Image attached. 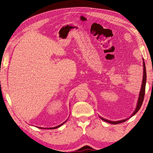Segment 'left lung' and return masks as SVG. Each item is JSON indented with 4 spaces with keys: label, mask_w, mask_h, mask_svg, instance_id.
I'll return each mask as SVG.
<instances>
[{
    "label": "left lung",
    "mask_w": 153,
    "mask_h": 153,
    "mask_svg": "<svg viewBox=\"0 0 153 153\" xmlns=\"http://www.w3.org/2000/svg\"><path fill=\"white\" fill-rule=\"evenodd\" d=\"M146 66H145V62H144V60H143V79L142 81V84H141V91L140 92V95H139V97H138V103H137V105H136V109L134 110V111L133 113V114L131 115V117H132L134 115H135L136 113H137L138 111L140 109L143 102L144 100V94H145V87H146ZM100 118L105 121L106 122H108L109 123L111 124H114V125H117L118 123H123L125 122H126L127 120H128L129 118H126L125 120H120V121H117V122H112L110 121V120H108L107 119H104L103 118L100 117Z\"/></svg>",
    "instance_id": "1"
}]
</instances>
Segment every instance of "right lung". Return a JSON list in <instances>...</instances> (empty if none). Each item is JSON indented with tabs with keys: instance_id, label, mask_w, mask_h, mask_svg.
<instances>
[{
	"instance_id": "1",
	"label": "right lung",
	"mask_w": 153,
	"mask_h": 153,
	"mask_svg": "<svg viewBox=\"0 0 153 153\" xmlns=\"http://www.w3.org/2000/svg\"><path fill=\"white\" fill-rule=\"evenodd\" d=\"M67 121V120H66ZM66 121H65L64 122V123H62V124H61V125H58V126H55V127H53V128H41V127H38L39 128H41V129H50V130H53V129H56V128H59V127H60L61 126H62L64 123H65L66 122Z\"/></svg>"
}]
</instances>
